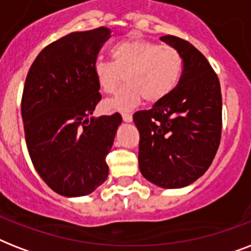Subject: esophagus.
<instances>
[{"label":"esophagus","instance_id":"1","mask_svg":"<svg viewBox=\"0 0 251 251\" xmlns=\"http://www.w3.org/2000/svg\"><path fill=\"white\" fill-rule=\"evenodd\" d=\"M122 120H124L125 122H131L133 121V116H131L130 113H126V112H124V113H122Z\"/></svg>","mask_w":251,"mask_h":251}]
</instances>
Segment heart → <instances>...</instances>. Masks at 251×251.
Wrapping results in <instances>:
<instances>
[{"instance_id": "obj_1", "label": "heart", "mask_w": 251, "mask_h": 251, "mask_svg": "<svg viewBox=\"0 0 251 251\" xmlns=\"http://www.w3.org/2000/svg\"><path fill=\"white\" fill-rule=\"evenodd\" d=\"M112 57L113 62L98 60L94 65L98 86L105 94H113L126 78V86L106 100L109 109L130 110L143 98L147 102L161 101L181 80L182 56L171 45L130 39L114 45Z\"/></svg>"}]
</instances>
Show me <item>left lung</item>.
Masks as SVG:
<instances>
[{"label":"left lung","instance_id":"1","mask_svg":"<svg viewBox=\"0 0 251 251\" xmlns=\"http://www.w3.org/2000/svg\"><path fill=\"white\" fill-rule=\"evenodd\" d=\"M161 41L182 56L176 90L149 110L133 116L139 130V169L146 179L164 189L190 185L208 169L222 138V92L206 57L179 37Z\"/></svg>","mask_w":251,"mask_h":251}]
</instances>
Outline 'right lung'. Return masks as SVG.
I'll use <instances>...</instances> for the list:
<instances>
[{
  "label": "right lung",
  "instance_id": "1",
  "mask_svg": "<svg viewBox=\"0 0 251 251\" xmlns=\"http://www.w3.org/2000/svg\"><path fill=\"white\" fill-rule=\"evenodd\" d=\"M106 27L72 32L45 47L25 78L22 118L32 164L57 194L83 197L108 177L105 157L122 117H91L101 100L94 65Z\"/></svg>",
  "mask_w": 251,
  "mask_h": 251
}]
</instances>
